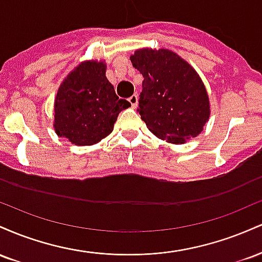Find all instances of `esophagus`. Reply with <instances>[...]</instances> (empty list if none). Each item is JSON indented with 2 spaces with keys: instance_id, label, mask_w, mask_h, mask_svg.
<instances>
[{
  "instance_id": "obj_1",
  "label": "esophagus",
  "mask_w": 262,
  "mask_h": 262,
  "mask_svg": "<svg viewBox=\"0 0 262 262\" xmlns=\"http://www.w3.org/2000/svg\"><path fill=\"white\" fill-rule=\"evenodd\" d=\"M128 101H129V103H130V106L135 108V107H137V104H138V95L130 96V97L128 98Z\"/></svg>"
}]
</instances>
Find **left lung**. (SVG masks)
<instances>
[{"instance_id":"1","label":"left lung","mask_w":262,"mask_h":262,"mask_svg":"<svg viewBox=\"0 0 262 262\" xmlns=\"http://www.w3.org/2000/svg\"><path fill=\"white\" fill-rule=\"evenodd\" d=\"M130 60L144 77L138 111L149 130L173 144L197 137L209 118V101L193 68L166 49L137 50Z\"/></svg>"}]
</instances>
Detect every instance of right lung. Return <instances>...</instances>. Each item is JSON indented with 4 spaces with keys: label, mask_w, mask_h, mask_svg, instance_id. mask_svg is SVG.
<instances>
[{
    "label": "right lung",
    "mask_w": 262,
    "mask_h": 262,
    "mask_svg": "<svg viewBox=\"0 0 262 262\" xmlns=\"http://www.w3.org/2000/svg\"><path fill=\"white\" fill-rule=\"evenodd\" d=\"M130 107L119 100L106 77L103 62L77 66L60 86L54 107L56 134L76 145H92L112 133L121 111Z\"/></svg>",
    "instance_id": "1"
}]
</instances>
